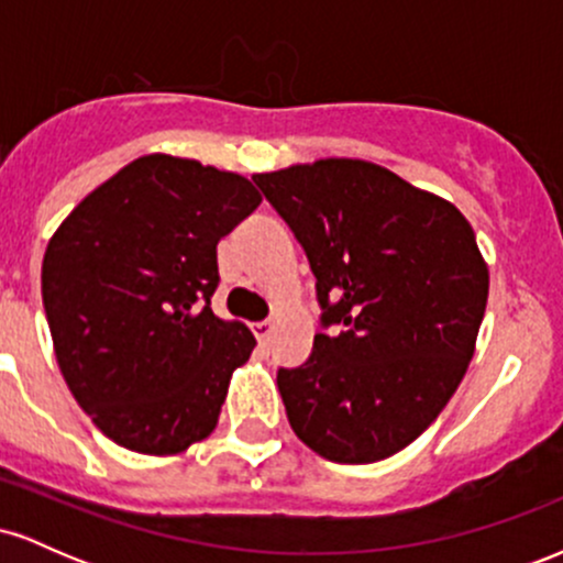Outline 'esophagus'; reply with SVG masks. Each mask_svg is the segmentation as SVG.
Segmentation results:
<instances>
[{"instance_id": "esophagus-1", "label": "esophagus", "mask_w": 563, "mask_h": 563, "mask_svg": "<svg viewBox=\"0 0 563 563\" xmlns=\"http://www.w3.org/2000/svg\"><path fill=\"white\" fill-rule=\"evenodd\" d=\"M273 333H275L273 322H256L254 325V335L260 344H269V341H273Z\"/></svg>"}]
</instances>
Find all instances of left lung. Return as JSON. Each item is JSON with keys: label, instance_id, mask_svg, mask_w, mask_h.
Wrapping results in <instances>:
<instances>
[{"label": "left lung", "instance_id": "left-lung-1", "mask_svg": "<svg viewBox=\"0 0 563 563\" xmlns=\"http://www.w3.org/2000/svg\"><path fill=\"white\" fill-rule=\"evenodd\" d=\"M318 277L322 325L277 371L296 437L376 463L437 421L466 376L489 294L474 228L450 200L360 158L254 174Z\"/></svg>", "mask_w": 563, "mask_h": 563}]
</instances>
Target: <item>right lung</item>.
<instances>
[{
    "mask_svg": "<svg viewBox=\"0 0 563 563\" xmlns=\"http://www.w3.org/2000/svg\"><path fill=\"white\" fill-rule=\"evenodd\" d=\"M243 174L151 153L63 219L42 262L57 365L108 439L177 455L217 429L232 371L254 352L211 312L217 243L256 206Z\"/></svg>",
    "mask_w": 563,
    "mask_h": 563,
    "instance_id": "add662e5",
    "label": "right lung"
}]
</instances>
